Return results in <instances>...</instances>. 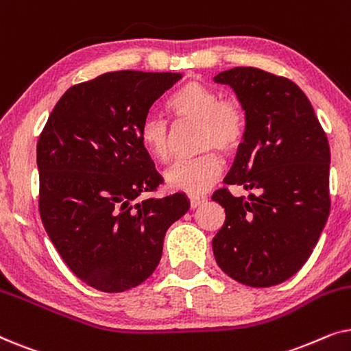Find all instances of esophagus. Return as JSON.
<instances>
[{
    "instance_id": "obj_1",
    "label": "esophagus",
    "mask_w": 351,
    "mask_h": 351,
    "mask_svg": "<svg viewBox=\"0 0 351 351\" xmlns=\"http://www.w3.org/2000/svg\"><path fill=\"white\" fill-rule=\"evenodd\" d=\"M189 199H190V208L191 209L199 208V206H203L206 201H208V198H206L204 195H190Z\"/></svg>"
}]
</instances>
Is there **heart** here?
Returning a JSON list of instances; mask_svg holds the SVG:
<instances>
[{
	"instance_id": "b5f03b06",
	"label": "heart",
	"mask_w": 351,
	"mask_h": 351,
	"mask_svg": "<svg viewBox=\"0 0 351 351\" xmlns=\"http://www.w3.org/2000/svg\"><path fill=\"white\" fill-rule=\"evenodd\" d=\"M167 110L177 124L198 123V148L203 155L176 162L166 171L169 189L190 195L208 191L223 172V160L214 148L234 153L247 132V117L237 100L220 99L217 90L199 81H186L167 100ZM141 142L156 161H169L172 128L165 119L147 117L141 124Z\"/></svg>"
}]
</instances>
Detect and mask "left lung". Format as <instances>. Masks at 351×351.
<instances>
[{"label":"left lung","mask_w":351,"mask_h":351,"mask_svg":"<svg viewBox=\"0 0 351 351\" xmlns=\"http://www.w3.org/2000/svg\"><path fill=\"white\" fill-rule=\"evenodd\" d=\"M214 81L234 90L247 117L225 184L257 191L213 195L225 208L213 239L215 262L241 285H280L308 261L329 217L328 137L304 90L285 76L234 66Z\"/></svg>","instance_id":"left-lung-1"}]
</instances>
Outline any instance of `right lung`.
<instances>
[{
    "label": "right lung",
    "instance_id": "add662e5",
    "mask_svg": "<svg viewBox=\"0 0 351 351\" xmlns=\"http://www.w3.org/2000/svg\"><path fill=\"white\" fill-rule=\"evenodd\" d=\"M180 73L110 71L56 104L36 145L40 215L66 267L102 292L136 287L155 271L167 228L190 208L161 185L141 142L152 105Z\"/></svg>",
    "mask_w": 351,
    "mask_h": 351
}]
</instances>
